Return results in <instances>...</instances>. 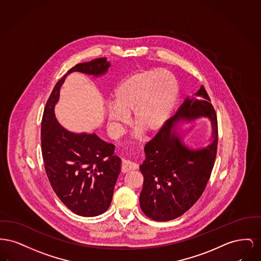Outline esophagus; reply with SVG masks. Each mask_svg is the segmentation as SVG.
Returning a JSON list of instances; mask_svg holds the SVG:
<instances>
[{"instance_id":"obj_1","label":"esophagus","mask_w":261,"mask_h":261,"mask_svg":"<svg viewBox=\"0 0 261 261\" xmlns=\"http://www.w3.org/2000/svg\"><path fill=\"white\" fill-rule=\"evenodd\" d=\"M137 168V163H134L129 160H123V162H122V172L123 173H126L130 170H136Z\"/></svg>"}]
</instances>
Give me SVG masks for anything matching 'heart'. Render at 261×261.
Here are the masks:
<instances>
[{"label": "heart", "mask_w": 261, "mask_h": 261, "mask_svg": "<svg viewBox=\"0 0 261 261\" xmlns=\"http://www.w3.org/2000/svg\"><path fill=\"white\" fill-rule=\"evenodd\" d=\"M178 94V83L166 69L137 71L115 90V108L107 111V122L119 133L133 113V123L144 133L159 130L168 120Z\"/></svg>", "instance_id": "obj_1"}]
</instances>
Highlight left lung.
<instances>
[{"label": "left lung", "instance_id": "left-lung-1", "mask_svg": "<svg viewBox=\"0 0 261 261\" xmlns=\"http://www.w3.org/2000/svg\"><path fill=\"white\" fill-rule=\"evenodd\" d=\"M208 117L213 141L204 149L192 150L177 132L180 122ZM218 144L217 116L203 85L187 97L175 116L166 121L145 144V160L139 166L143 187L139 203L143 213L155 221L176 219L201 196L210 178Z\"/></svg>", "mask_w": 261, "mask_h": 261}]
</instances>
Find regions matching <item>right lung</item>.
<instances>
[{
  "label": "right lung",
  "mask_w": 261,
  "mask_h": 261,
  "mask_svg": "<svg viewBox=\"0 0 261 261\" xmlns=\"http://www.w3.org/2000/svg\"><path fill=\"white\" fill-rule=\"evenodd\" d=\"M109 68L106 58H98L69 69L56 84L42 118V156L47 177L61 201L83 217L98 216L109 208L121 159L114 155L115 145L95 134H75L62 126L56 119L55 105L69 73L99 76Z\"/></svg>",
  "instance_id": "add662e5"
}]
</instances>
